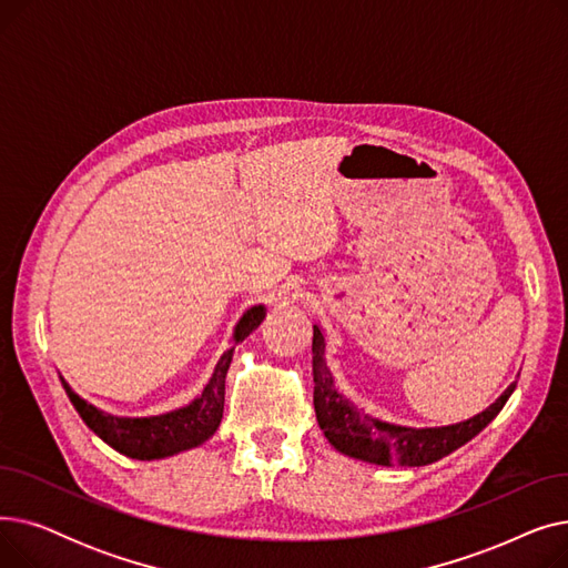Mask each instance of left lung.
Instances as JSON below:
<instances>
[{
	"mask_svg": "<svg viewBox=\"0 0 568 568\" xmlns=\"http://www.w3.org/2000/svg\"><path fill=\"white\" fill-rule=\"evenodd\" d=\"M324 349V334L320 324H313V403L317 424L336 452L371 465L422 467L437 463L479 435L516 392L514 382L506 386V392L490 407L460 424L435 428L398 426L375 419V416L362 412L338 392L336 379L329 366H326Z\"/></svg>",
	"mask_w": 568,
	"mask_h": 568,
	"instance_id": "left-lung-1",
	"label": "left lung"
}]
</instances>
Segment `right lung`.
Instances as JSON below:
<instances>
[{"label":"right lung","mask_w":568,"mask_h":568,"mask_svg":"<svg viewBox=\"0 0 568 568\" xmlns=\"http://www.w3.org/2000/svg\"><path fill=\"white\" fill-rule=\"evenodd\" d=\"M264 315L266 306L257 304L239 317L230 341L232 347L221 356V362L216 364V371L209 377L202 394L193 398L189 405L170 409L165 414L116 416L80 398L62 375H59V379H62L67 396L73 403L75 412L82 416V422L105 444H110L114 452L135 460H161L174 454L195 449V446L204 444L219 430L223 419L225 375L232 362V349L257 329Z\"/></svg>","instance_id":"right-lung-1"}]
</instances>
